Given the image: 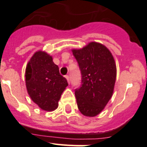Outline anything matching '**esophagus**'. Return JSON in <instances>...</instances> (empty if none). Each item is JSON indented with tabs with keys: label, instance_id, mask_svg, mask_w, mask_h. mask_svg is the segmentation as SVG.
Returning a JSON list of instances; mask_svg holds the SVG:
<instances>
[{
	"label": "esophagus",
	"instance_id": "1",
	"mask_svg": "<svg viewBox=\"0 0 147 147\" xmlns=\"http://www.w3.org/2000/svg\"><path fill=\"white\" fill-rule=\"evenodd\" d=\"M65 78H66L67 80V82L69 84V82H70V80H69V76H68V75H65Z\"/></svg>",
	"mask_w": 147,
	"mask_h": 147
}]
</instances>
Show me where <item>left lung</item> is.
Masks as SVG:
<instances>
[{
  "mask_svg": "<svg viewBox=\"0 0 147 147\" xmlns=\"http://www.w3.org/2000/svg\"><path fill=\"white\" fill-rule=\"evenodd\" d=\"M72 53L82 78L75 90L78 109L84 116L94 117L112 97L117 75L115 60L105 46L94 42Z\"/></svg>",
  "mask_w": 147,
  "mask_h": 147,
  "instance_id": "left-lung-1",
  "label": "left lung"
}]
</instances>
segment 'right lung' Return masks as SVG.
Segmentation results:
<instances>
[{"label": "right lung", "mask_w": 147, "mask_h": 147, "mask_svg": "<svg viewBox=\"0 0 147 147\" xmlns=\"http://www.w3.org/2000/svg\"><path fill=\"white\" fill-rule=\"evenodd\" d=\"M26 83L32 101L45 111L57 109L62 93L68 85L53 57L41 51L36 52L28 63Z\"/></svg>", "instance_id": "right-lung-1"}]
</instances>
